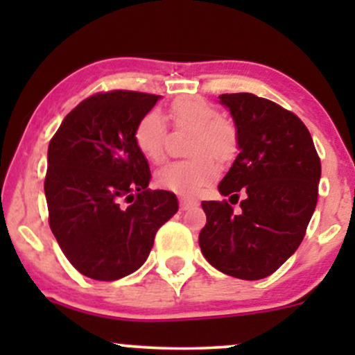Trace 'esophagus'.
<instances>
[{
    "instance_id": "1",
    "label": "esophagus",
    "mask_w": 355,
    "mask_h": 355,
    "mask_svg": "<svg viewBox=\"0 0 355 355\" xmlns=\"http://www.w3.org/2000/svg\"><path fill=\"white\" fill-rule=\"evenodd\" d=\"M198 202L195 200V198H190V197H180V209L182 210H189V209H193V207H197Z\"/></svg>"
}]
</instances>
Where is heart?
Wrapping results in <instances>:
<instances>
[{"label":"heart","instance_id":"b5f03b06","mask_svg":"<svg viewBox=\"0 0 355 355\" xmlns=\"http://www.w3.org/2000/svg\"><path fill=\"white\" fill-rule=\"evenodd\" d=\"M173 125L193 128L189 152L191 158L170 162L157 172V182L162 189L190 197L209 185L218 175L220 162H227L237 152V132L234 125L220 118L214 105L195 96L175 100L170 107ZM135 145L146 160L160 162L165 155L166 121L158 110H150L137 121L133 132Z\"/></svg>","mask_w":355,"mask_h":355}]
</instances>
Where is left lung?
<instances>
[{"label": "left lung", "mask_w": 355, "mask_h": 355, "mask_svg": "<svg viewBox=\"0 0 355 355\" xmlns=\"http://www.w3.org/2000/svg\"><path fill=\"white\" fill-rule=\"evenodd\" d=\"M237 130L239 155L218 191L227 202H202L198 235L210 266L243 280L266 279L299 248L317 205L320 158L307 126L292 112L252 93L220 95Z\"/></svg>", "instance_id": "obj_1"}]
</instances>
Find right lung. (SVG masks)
<instances>
[{
    "label": "right lung",
    "instance_id": "obj_1",
    "mask_svg": "<svg viewBox=\"0 0 355 355\" xmlns=\"http://www.w3.org/2000/svg\"><path fill=\"white\" fill-rule=\"evenodd\" d=\"M160 98L123 89L89 96L48 146L51 232L71 266L93 280L138 270L157 230L178 210L172 191L148 189V162L133 140L137 121Z\"/></svg>",
    "mask_w": 355,
    "mask_h": 355
}]
</instances>
